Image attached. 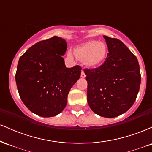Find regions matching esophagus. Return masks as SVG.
Segmentation results:
<instances>
[{
	"label": "esophagus",
	"instance_id": "obj_1",
	"mask_svg": "<svg viewBox=\"0 0 152 152\" xmlns=\"http://www.w3.org/2000/svg\"><path fill=\"white\" fill-rule=\"evenodd\" d=\"M81 78H85V77H86V74H85V73H84V71H83V70L81 71Z\"/></svg>",
	"mask_w": 152,
	"mask_h": 152
}]
</instances>
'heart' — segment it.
<instances>
[{
	"label": "heart",
	"mask_w": 152,
	"mask_h": 152,
	"mask_svg": "<svg viewBox=\"0 0 152 152\" xmlns=\"http://www.w3.org/2000/svg\"><path fill=\"white\" fill-rule=\"evenodd\" d=\"M74 52L78 58L84 61L86 66L97 67L105 61L108 49L104 43L92 40L78 46ZM68 55L70 57L73 56L71 52H69Z\"/></svg>",
	"instance_id": "1"
}]
</instances>
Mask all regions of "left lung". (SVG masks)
<instances>
[{"instance_id": "8db88e82", "label": "left lung", "mask_w": 152, "mask_h": 152, "mask_svg": "<svg viewBox=\"0 0 152 152\" xmlns=\"http://www.w3.org/2000/svg\"><path fill=\"white\" fill-rule=\"evenodd\" d=\"M109 53L99 67L84 69L88 82L87 102L95 114L119 116L132 107L141 83L137 57L117 38L104 36Z\"/></svg>"}]
</instances>
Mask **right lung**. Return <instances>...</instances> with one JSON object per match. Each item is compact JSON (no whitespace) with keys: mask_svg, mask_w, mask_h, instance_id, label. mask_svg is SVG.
Returning <instances> with one entry per match:
<instances>
[{"mask_svg":"<svg viewBox=\"0 0 152 152\" xmlns=\"http://www.w3.org/2000/svg\"><path fill=\"white\" fill-rule=\"evenodd\" d=\"M67 44L53 36L39 41L19 58L15 81L26 107L42 117L56 116L64 109L71 88L80 78L81 68H66Z\"/></svg>","mask_w":152,"mask_h":152,"instance_id":"right-lung-1","label":"right lung"}]
</instances>
